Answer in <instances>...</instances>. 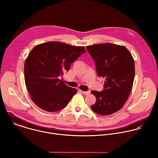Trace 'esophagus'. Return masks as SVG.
<instances>
[{"label":"esophagus","mask_w":158,"mask_h":158,"mask_svg":"<svg viewBox=\"0 0 158 158\" xmlns=\"http://www.w3.org/2000/svg\"><path fill=\"white\" fill-rule=\"evenodd\" d=\"M90 90H88V91H83V94L85 95H88L89 94H90Z\"/></svg>","instance_id":"esophagus-1"}]
</instances>
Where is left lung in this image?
Returning <instances> with one entry per match:
<instances>
[{"label":"left lung","mask_w":158,"mask_h":158,"mask_svg":"<svg viewBox=\"0 0 158 158\" xmlns=\"http://www.w3.org/2000/svg\"><path fill=\"white\" fill-rule=\"evenodd\" d=\"M86 48L95 63L97 74L105 78L102 92H91L96 97L91 108L98 114H113L123 107L131 94L135 76L134 60L123 45L105 43Z\"/></svg>","instance_id":"1"}]
</instances>
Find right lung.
Here are the masks:
<instances>
[{
	"mask_svg": "<svg viewBox=\"0 0 158 158\" xmlns=\"http://www.w3.org/2000/svg\"><path fill=\"white\" fill-rule=\"evenodd\" d=\"M85 52L84 47L60 42L35 45L24 62V81L33 102L40 108L55 112L65 108L76 94V89L59 79Z\"/></svg>",
	"mask_w": 158,
	"mask_h": 158,
	"instance_id": "add662e5",
	"label": "right lung"
}]
</instances>
